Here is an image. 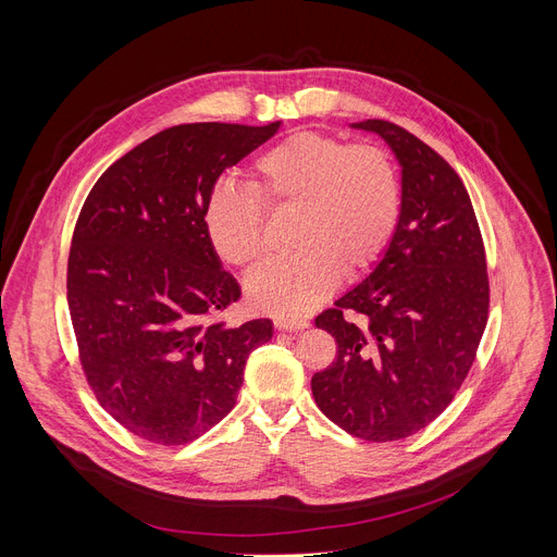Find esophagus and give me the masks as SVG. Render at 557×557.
Masks as SVG:
<instances>
[{
	"label": "esophagus",
	"mask_w": 557,
	"mask_h": 557,
	"mask_svg": "<svg viewBox=\"0 0 557 557\" xmlns=\"http://www.w3.org/2000/svg\"><path fill=\"white\" fill-rule=\"evenodd\" d=\"M275 330L280 332H298V330H307L309 327V320L307 318H298V315H275L273 320Z\"/></svg>",
	"instance_id": "esophagus-1"
}]
</instances>
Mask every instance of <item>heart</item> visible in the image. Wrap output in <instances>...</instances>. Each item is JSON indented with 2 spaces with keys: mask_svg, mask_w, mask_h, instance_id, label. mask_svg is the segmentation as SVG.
Segmentation results:
<instances>
[{
  "mask_svg": "<svg viewBox=\"0 0 557 557\" xmlns=\"http://www.w3.org/2000/svg\"><path fill=\"white\" fill-rule=\"evenodd\" d=\"M250 188L219 183L205 198L202 225L214 252L248 271L267 250L263 208H298L296 252L267 261L248 282L255 309L302 313L332 294L338 275L359 277L382 259L401 219V178L382 146L347 144L305 131L263 151Z\"/></svg>",
  "mask_w": 557,
  "mask_h": 557,
  "instance_id": "obj_1",
  "label": "heart"
}]
</instances>
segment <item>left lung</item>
<instances>
[{
	"mask_svg": "<svg viewBox=\"0 0 557 557\" xmlns=\"http://www.w3.org/2000/svg\"><path fill=\"white\" fill-rule=\"evenodd\" d=\"M401 164V219L384 259L315 318L336 359L311 379L334 424L368 443L401 441L451 404L487 323L479 221L460 175L406 128L366 120Z\"/></svg>",
	"mask_w": 557,
	"mask_h": 557,
	"instance_id": "8db88e82",
	"label": "left lung"
}]
</instances>
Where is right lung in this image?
<instances>
[{"label": "right lung", "mask_w": 557, "mask_h": 557, "mask_svg": "<svg viewBox=\"0 0 557 557\" xmlns=\"http://www.w3.org/2000/svg\"><path fill=\"white\" fill-rule=\"evenodd\" d=\"M267 126L166 128L116 160L87 194L67 259L78 359L97 401L141 441L187 445L219 424L269 318L227 327L242 298L202 225L223 171L271 139Z\"/></svg>", "instance_id": "obj_1"}]
</instances>
